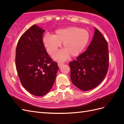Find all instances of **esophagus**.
<instances>
[{
    "label": "esophagus",
    "instance_id": "obj_1",
    "mask_svg": "<svg viewBox=\"0 0 124 124\" xmlns=\"http://www.w3.org/2000/svg\"><path fill=\"white\" fill-rule=\"evenodd\" d=\"M63 63H62V62H59L58 63V67H59V68H61V67L62 66H63Z\"/></svg>",
    "mask_w": 124,
    "mask_h": 124
}]
</instances>
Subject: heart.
Here are the masks:
<instances>
[{"mask_svg": "<svg viewBox=\"0 0 124 124\" xmlns=\"http://www.w3.org/2000/svg\"><path fill=\"white\" fill-rule=\"evenodd\" d=\"M89 34L85 29L69 27L58 29L53 35H46L43 38V43L48 53L54 55L62 43L63 50L54 56L58 61H64L70 55L77 57L85 49L89 41Z\"/></svg>", "mask_w": 124, "mask_h": 124, "instance_id": "b5f03b06", "label": "heart"}]
</instances>
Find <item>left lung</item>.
<instances>
[{
    "label": "left lung",
    "mask_w": 124,
    "mask_h": 124,
    "mask_svg": "<svg viewBox=\"0 0 124 124\" xmlns=\"http://www.w3.org/2000/svg\"><path fill=\"white\" fill-rule=\"evenodd\" d=\"M72 83L82 91L94 88L103 81L109 65L108 44L99 30L95 28L87 50L69 63Z\"/></svg>",
    "instance_id": "left-lung-1"
}]
</instances>
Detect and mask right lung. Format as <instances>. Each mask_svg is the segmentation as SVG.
I'll return each instance as SVG.
<instances>
[{
    "label": "right lung",
    "mask_w": 124,
    "mask_h": 124,
    "mask_svg": "<svg viewBox=\"0 0 124 124\" xmlns=\"http://www.w3.org/2000/svg\"><path fill=\"white\" fill-rule=\"evenodd\" d=\"M45 30L33 25L18 41L16 66L23 87L32 95L44 96L50 91L59 67L48 55L43 43Z\"/></svg>",
    "instance_id": "obj_1"
}]
</instances>
